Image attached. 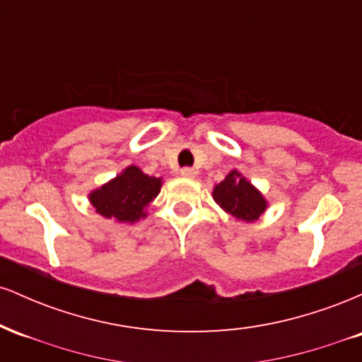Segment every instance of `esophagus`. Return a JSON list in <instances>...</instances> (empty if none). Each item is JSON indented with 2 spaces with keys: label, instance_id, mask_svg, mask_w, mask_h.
<instances>
[{
  "label": "esophagus",
  "instance_id": "esophagus-1",
  "mask_svg": "<svg viewBox=\"0 0 362 362\" xmlns=\"http://www.w3.org/2000/svg\"><path fill=\"white\" fill-rule=\"evenodd\" d=\"M180 175H182V177H185V178H194L195 175H197V172H195L194 168L185 167V168H182V170H180Z\"/></svg>",
  "mask_w": 362,
  "mask_h": 362
}]
</instances>
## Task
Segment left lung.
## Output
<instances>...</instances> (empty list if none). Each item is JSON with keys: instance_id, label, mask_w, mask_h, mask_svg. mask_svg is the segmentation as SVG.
Masks as SVG:
<instances>
[{"instance_id": "1", "label": "left lung", "mask_w": 362, "mask_h": 362, "mask_svg": "<svg viewBox=\"0 0 362 362\" xmlns=\"http://www.w3.org/2000/svg\"><path fill=\"white\" fill-rule=\"evenodd\" d=\"M214 201L226 213L243 221H255L265 211L264 197L250 185V182L240 177V173L231 172L221 184L214 187Z\"/></svg>"}]
</instances>
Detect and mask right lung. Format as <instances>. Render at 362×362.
I'll use <instances>...</instances> for the list:
<instances>
[{
    "label": "right lung",
    "mask_w": 362,
    "mask_h": 362,
    "mask_svg": "<svg viewBox=\"0 0 362 362\" xmlns=\"http://www.w3.org/2000/svg\"><path fill=\"white\" fill-rule=\"evenodd\" d=\"M160 187V178L144 175L138 167H129L122 175L91 192L90 201L103 218L134 223L144 216L143 209L156 197Z\"/></svg>",
    "instance_id": "obj_1"
}]
</instances>
